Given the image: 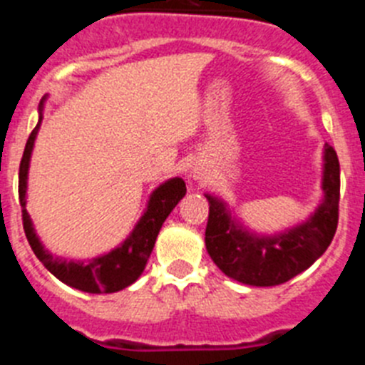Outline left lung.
I'll use <instances>...</instances> for the list:
<instances>
[{"label":"left lung","instance_id":"1","mask_svg":"<svg viewBox=\"0 0 365 365\" xmlns=\"http://www.w3.org/2000/svg\"><path fill=\"white\" fill-rule=\"evenodd\" d=\"M325 199L307 222L276 237H254L241 230L217 199L210 202L206 222V250L228 278L254 287L285 283L303 272L327 250L338 227L340 163L331 144H325Z\"/></svg>","mask_w":365,"mask_h":365}]
</instances>
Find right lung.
Instances as JSON below:
<instances>
[{
	"mask_svg": "<svg viewBox=\"0 0 365 365\" xmlns=\"http://www.w3.org/2000/svg\"><path fill=\"white\" fill-rule=\"evenodd\" d=\"M41 122V115H40ZM40 122L29 135V140L25 144L24 157L19 163V205H21V219H24V230L27 235V241L31 245L32 252L36 254L38 259L45 265V269L54 274L60 282L66 285L74 287L78 291L100 294V292H117L137 282V278L143 274L146 261L150 257L151 250L155 247V240L159 235L163 222L170 215V212L175 208L177 202L185 197L186 185L182 179H172L164 182L163 186L151 193L150 202H148L146 214L138 221L133 234L124 241V245L115 248L113 252L106 254L102 257H95L89 263H74V261L60 259L54 257L41 247L40 240L34 234L31 217L25 208V190H27V172L29 159L34 146Z\"/></svg>",
	"mask_w": 365,
	"mask_h": 365,
	"instance_id": "add662e5",
	"label": "right lung"
}]
</instances>
